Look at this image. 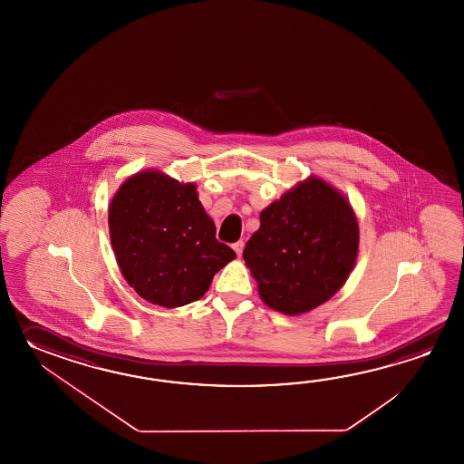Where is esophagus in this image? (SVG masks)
Instances as JSON below:
<instances>
[{
  "instance_id": "obj_1",
  "label": "esophagus",
  "mask_w": 464,
  "mask_h": 464,
  "mask_svg": "<svg viewBox=\"0 0 464 464\" xmlns=\"http://www.w3.org/2000/svg\"><path fill=\"white\" fill-rule=\"evenodd\" d=\"M232 248L236 250L237 256H242V250H244V242H242V240H238V242H236V244H232Z\"/></svg>"
}]
</instances>
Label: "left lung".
I'll return each mask as SVG.
<instances>
[{
  "mask_svg": "<svg viewBox=\"0 0 464 464\" xmlns=\"http://www.w3.org/2000/svg\"><path fill=\"white\" fill-rule=\"evenodd\" d=\"M358 222L346 198L310 178L260 214L244 260L266 305L298 315L345 284L358 254Z\"/></svg>",
  "mask_w": 464,
  "mask_h": 464,
  "instance_id": "8db88e82",
  "label": "left lung"
}]
</instances>
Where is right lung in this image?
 <instances>
[{
  "mask_svg": "<svg viewBox=\"0 0 464 464\" xmlns=\"http://www.w3.org/2000/svg\"><path fill=\"white\" fill-rule=\"evenodd\" d=\"M109 236L129 285L166 308L202 298L218 270L236 258L216 238L196 186L159 170H144L119 188L109 208Z\"/></svg>",
  "mask_w": 464,
  "mask_h": 464,
  "instance_id": "obj_1",
  "label": "right lung"
}]
</instances>
